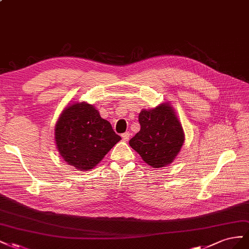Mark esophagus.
I'll return each mask as SVG.
<instances>
[{
  "instance_id": "esophagus-1",
  "label": "esophagus",
  "mask_w": 249,
  "mask_h": 249,
  "mask_svg": "<svg viewBox=\"0 0 249 249\" xmlns=\"http://www.w3.org/2000/svg\"><path fill=\"white\" fill-rule=\"evenodd\" d=\"M130 136H131L130 132H129V131H126L125 133L122 134V139H123L124 141H128V140L130 139Z\"/></svg>"
}]
</instances>
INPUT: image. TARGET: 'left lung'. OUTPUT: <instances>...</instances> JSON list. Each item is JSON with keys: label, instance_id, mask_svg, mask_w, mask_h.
<instances>
[{"label": "left lung", "instance_id": "left-lung-1", "mask_svg": "<svg viewBox=\"0 0 249 249\" xmlns=\"http://www.w3.org/2000/svg\"><path fill=\"white\" fill-rule=\"evenodd\" d=\"M140 131L129 145L152 168L166 167L175 160L184 142L182 126L169 103L153 109H143L139 115Z\"/></svg>", "mask_w": 249, "mask_h": 249}]
</instances>
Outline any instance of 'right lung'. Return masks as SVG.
I'll return each mask as SVG.
<instances>
[{
  "label": "right lung",
  "instance_id": "1",
  "mask_svg": "<svg viewBox=\"0 0 249 249\" xmlns=\"http://www.w3.org/2000/svg\"><path fill=\"white\" fill-rule=\"evenodd\" d=\"M56 148L66 162L79 171L93 169L121 140L94 105L70 104L55 125Z\"/></svg>",
  "mask_w": 249,
  "mask_h": 249
}]
</instances>
